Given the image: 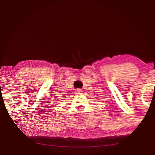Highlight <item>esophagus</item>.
<instances>
[{
    "label": "esophagus",
    "instance_id": "esophagus-1",
    "mask_svg": "<svg viewBox=\"0 0 155 155\" xmlns=\"http://www.w3.org/2000/svg\"><path fill=\"white\" fill-rule=\"evenodd\" d=\"M81 92H82V90L81 88H78L76 90V94H81Z\"/></svg>",
    "mask_w": 155,
    "mask_h": 155
}]
</instances>
